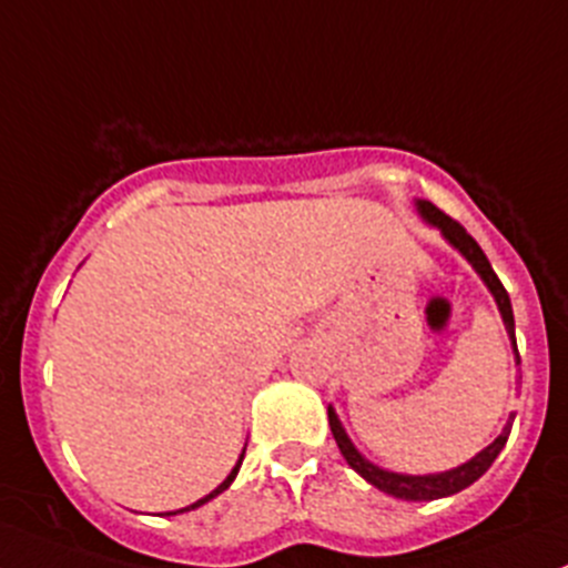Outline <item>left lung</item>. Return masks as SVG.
I'll return each instance as SVG.
<instances>
[{"label":"left lung","mask_w":568,"mask_h":568,"mask_svg":"<svg viewBox=\"0 0 568 568\" xmlns=\"http://www.w3.org/2000/svg\"><path fill=\"white\" fill-rule=\"evenodd\" d=\"M417 209H420L423 220L432 222L434 227H439L443 231V236L448 239L450 244H454L456 250L462 252L464 257H467L469 263L475 266V272L484 277L486 288L495 294V302L497 307H500V316L506 321V329L508 335H511V343H514V352H517V337H514V311H511V300H508V291L503 288L500 277L495 274V268H491L489 257L484 255V250L478 247V242H475L473 236H469L467 231L459 225L456 220H450L445 211H439L437 205L432 203H417ZM517 363H519V352H517ZM326 415H329V428H332V437H335L337 448H341L343 459L348 462V467L354 469V473L363 475L368 484H374L376 489L387 491V495L393 497H400V500H437V497H448V495H456V491L467 489L469 484H475V480L480 478V475L486 473V469L491 467V462L497 459V454H500L503 448H506L508 443V434H511V420L506 423V428H503L500 437L495 439V443L489 445V448L480 450L475 459H469L467 464H462V467L456 469H448V473H437V475H400V473H387V469L376 467V464H371L368 459H363V456L357 454V448L352 445V439L346 437V432H343L341 420H337V415L332 412V406L326 409Z\"/></svg>","instance_id":"8db88e82"}]
</instances>
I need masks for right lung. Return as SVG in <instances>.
I'll return each mask as SVG.
<instances>
[{
  "label": "right lung",
  "mask_w": 568,
  "mask_h": 568,
  "mask_svg": "<svg viewBox=\"0 0 568 568\" xmlns=\"http://www.w3.org/2000/svg\"><path fill=\"white\" fill-rule=\"evenodd\" d=\"M244 450H247V448H244ZM242 459H244V454H242ZM242 459H239V464H236V467H233V473H231V475H227V478H225V480H222V484H220V486H216V489H214V491H211V495H205V497H203V500L192 503V506H189V508H181V511H192V508L203 506V503H209V500H211V497H216V495H220V491H225V489H227V486H231V484H233V478H236L239 467H242Z\"/></svg>",
  "instance_id": "obj_1"
}]
</instances>
